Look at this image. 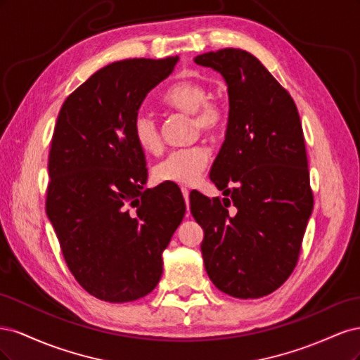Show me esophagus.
<instances>
[{"label": "esophagus", "instance_id": "34e87169", "mask_svg": "<svg viewBox=\"0 0 360 360\" xmlns=\"http://www.w3.org/2000/svg\"><path fill=\"white\" fill-rule=\"evenodd\" d=\"M189 189L188 188H181V193H183V197H184V201H186V204L189 202Z\"/></svg>", "mask_w": 360, "mask_h": 360}]
</instances>
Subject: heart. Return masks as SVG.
I'll return each mask as SVG.
<instances>
[{
	"instance_id": "heart-1",
	"label": "heart",
	"mask_w": 360,
	"mask_h": 360,
	"mask_svg": "<svg viewBox=\"0 0 360 360\" xmlns=\"http://www.w3.org/2000/svg\"><path fill=\"white\" fill-rule=\"evenodd\" d=\"M210 91L200 79H180L162 93V102L172 110L192 115L195 132L216 134L225 123V108L209 97ZM135 143L147 153H155L162 146L158 120L147 111H138L132 122ZM210 153L204 146L172 150L153 167V179L159 183L193 184L200 179Z\"/></svg>"
}]
</instances>
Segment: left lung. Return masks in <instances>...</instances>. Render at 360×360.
I'll use <instances>...</instances> for the list:
<instances>
[{
  "instance_id": "obj_1",
  "label": "left lung",
  "mask_w": 360,
  "mask_h": 360,
  "mask_svg": "<svg viewBox=\"0 0 360 360\" xmlns=\"http://www.w3.org/2000/svg\"><path fill=\"white\" fill-rule=\"evenodd\" d=\"M193 61L219 72L230 96L225 141L210 169L230 198L191 193L204 266L225 294L258 299L292 274L314 207L299 111L252 53L225 48Z\"/></svg>"
}]
</instances>
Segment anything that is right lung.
Masks as SVG:
<instances>
[{
    "mask_svg": "<svg viewBox=\"0 0 360 360\" xmlns=\"http://www.w3.org/2000/svg\"><path fill=\"white\" fill-rule=\"evenodd\" d=\"M179 57L108 64L64 101L49 150L46 214L64 261L91 296L132 302L153 291L162 252L183 221L176 188L144 189L132 122Z\"/></svg>",
    "mask_w": 360,
    "mask_h": 360,
    "instance_id": "1",
    "label": "right lung"
}]
</instances>
